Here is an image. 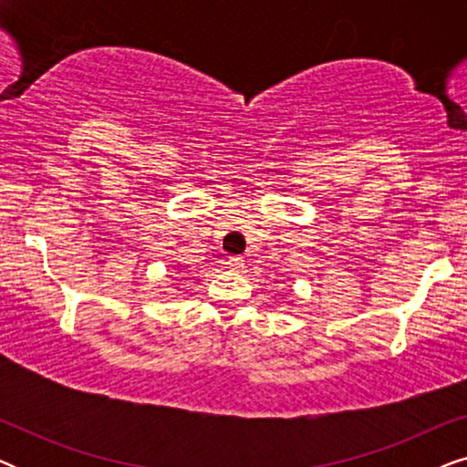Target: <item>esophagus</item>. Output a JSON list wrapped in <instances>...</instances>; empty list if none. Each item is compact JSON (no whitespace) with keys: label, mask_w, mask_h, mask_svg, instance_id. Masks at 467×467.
I'll use <instances>...</instances> for the list:
<instances>
[{"label":"esophagus","mask_w":467,"mask_h":467,"mask_svg":"<svg viewBox=\"0 0 467 467\" xmlns=\"http://www.w3.org/2000/svg\"><path fill=\"white\" fill-rule=\"evenodd\" d=\"M227 265H229V270L240 272L242 267H244V259H242V257H229L227 259Z\"/></svg>","instance_id":"1"}]
</instances>
